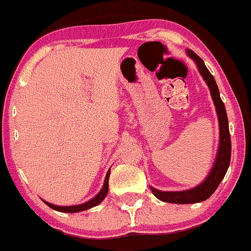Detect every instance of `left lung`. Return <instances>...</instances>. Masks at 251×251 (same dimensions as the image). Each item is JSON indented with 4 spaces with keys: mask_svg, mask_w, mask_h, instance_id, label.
<instances>
[{
    "mask_svg": "<svg viewBox=\"0 0 251 251\" xmlns=\"http://www.w3.org/2000/svg\"><path fill=\"white\" fill-rule=\"evenodd\" d=\"M187 52L195 61L200 71V74H201L202 78L205 79V81L209 85L211 96H212V100L216 106V111H217L218 123H220V148H218V153L216 156L215 165H213L210 175L198 187L189 190H183V192H161V190L155 189V188H151L153 195L157 199L162 200L165 202H172V204H195V202H200L209 199L211 195L213 194V192L217 189L221 180L223 179L225 175L227 173L230 162V152H232L227 112H226L225 103H223V101L220 98V91H218V86L216 84L215 78L210 73L209 69L206 68L204 61L194 51L188 50Z\"/></svg>",
    "mask_w": 251,
    "mask_h": 251,
    "instance_id": "1",
    "label": "left lung"
}]
</instances>
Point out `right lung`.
I'll use <instances>...</instances> for the list:
<instances>
[{"instance_id": "right-lung-1", "label": "right lung", "mask_w": 251, "mask_h": 251, "mask_svg": "<svg viewBox=\"0 0 251 251\" xmlns=\"http://www.w3.org/2000/svg\"><path fill=\"white\" fill-rule=\"evenodd\" d=\"M108 177H110V171L107 172V175H106V178H105V183H103V187L102 189H101V192L99 193L98 195H96L94 199L89 200L88 202H84V204L81 205H75V206H56V205H52V204H49V202H46L47 206H50L51 209L56 210V211H61V212H79V211H84V210H88V209H91V207L96 206V205L100 204L101 201H102L103 199L106 198V195H107V192H108Z\"/></svg>"}]
</instances>
